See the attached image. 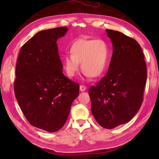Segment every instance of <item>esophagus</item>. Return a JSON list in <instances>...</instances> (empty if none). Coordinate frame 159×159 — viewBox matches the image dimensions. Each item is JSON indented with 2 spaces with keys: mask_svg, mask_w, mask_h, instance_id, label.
<instances>
[{
  "mask_svg": "<svg viewBox=\"0 0 159 159\" xmlns=\"http://www.w3.org/2000/svg\"><path fill=\"white\" fill-rule=\"evenodd\" d=\"M86 89H87V87H86V86L83 85H80V90L81 91V92H83V91H85Z\"/></svg>",
  "mask_w": 159,
  "mask_h": 159,
  "instance_id": "esophagus-1",
  "label": "esophagus"
}]
</instances>
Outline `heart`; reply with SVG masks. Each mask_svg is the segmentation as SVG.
I'll list each match as a JSON object with an SVG mask.
<instances>
[{"label":"heart","mask_w":159,"mask_h":159,"mask_svg":"<svg viewBox=\"0 0 159 159\" xmlns=\"http://www.w3.org/2000/svg\"><path fill=\"white\" fill-rule=\"evenodd\" d=\"M70 53L63 56L64 68L67 76L73 77L79 69L86 76H101L106 71L109 60V48L102 39H79L70 48Z\"/></svg>","instance_id":"obj_1"}]
</instances>
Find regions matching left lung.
<instances>
[{
  "mask_svg": "<svg viewBox=\"0 0 159 159\" xmlns=\"http://www.w3.org/2000/svg\"><path fill=\"white\" fill-rule=\"evenodd\" d=\"M113 54L105 76L88 91L91 111L102 127L124 124L139 111L147 81V66L140 45L119 31L106 29Z\"/></svg>",
  "mask_w": 159,
  "mask_h": 159,
  "instance_id": "left-lung-1",
  "label": "left lung"
}]
</instances>
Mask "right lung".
<instances>
[{
  "label": "right lung",
  "instance_id": "obj_1",
  "mask_svg": "<svg viewBox=\"0 0 159 159\" xmlns=\"http://www.w3.org/2000/svg\"><path fill=\"white\" fill-rule=\"evenodd\" d=\"M66 26L38 32L21 48L16 64L15 95L26 120L54 133L63 127L79 85L63 74L57 41Z\"/></svg>",
  "mask_w": 159,
  "mask_h": 159
}]
</instances>
